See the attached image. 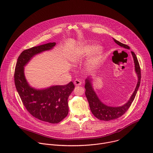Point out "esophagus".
Returning a JSON list of instances; mask_svg holds the SVG:
<instances>
[{
	"label": "esophagus",
	"instance_id": "34e87169",
	"mask_svg": "<svg viewBox=\"0 0 153 153\" xmlns=\"http://www.w3.org/2000/svg\"><path fill=\"white\" fill-rule=\"evenodd\" d=\"M74 85H76V86H79V85H81V81L80 80H78V79H76L75 80H74Z\"/></svg>",
	"mask_w": 153,
	"mask_h": 153
}]
</instances>
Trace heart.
<instances>
[{
    "instance_id": "1",
    "label": "heart",
    "mask_w": 153,
    "mask_h": 153,
    "mask_svg": "<svg viewBox=\"0 0 153 153\" xmlns=\"http://www.w3.org/2000/svg\"><path fill=\"white\" fill-rule=\"evenodd\" d=\"M103 53V47L99 45L94 46L90 44L82 45L74 51L71 60L74 65H77L88 56L85 66L87 71H91L99 63L102 57Z\"/></svg>"
}]
</instances>
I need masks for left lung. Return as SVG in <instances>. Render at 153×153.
<instances>
[{"instance_id":"8db88e82","label":"left lung","mask_w":153,"mask_h":153,"mask_svg":"<svg viewBox=\"0 0 153 153\" xmlns=\"http://www.w3.org/2000/svg\"><path fill=\"white\" fill-rule=\"evenodd\" d=\"M114 41L117 44L127 50H129V47L123 43L120 42L119 41L116 40L113 38ZM131 53L132 54L133 57L134 63V70L137 76V83L136 86V88L131 95L129 99L123 105L119 106H111L105 105L103 103L101 100L99 98L98 96L97 95L96 93L94 91L93 85V78L92 76H88L85 79V95L87 98V100L88 101L89 105L90 110L93 114V115L101 120L104 121H110L111 120L116 119L120 116H122L125 112L128 110V108L131 105L132 102H133L135 96L137 94L138 89L139 88L140 83V79H141V73H140V68L139 66V63L137 60V58L135 54V53L133 51H131Z\"/></svg>"}]
</instances>
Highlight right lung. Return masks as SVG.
Instances as JSON below:
<instances>
[{
	"label": "right lung",
	"mask_w": 153,
	"mask_h": 153,
	"mask_svg": "<svg viewBox=\"0 0 153 153\" xmlns=\"http://www.w3.org/2000/svg\"><path fill=\"white\" fill-rule=\"evenodd\" d=\"M56 45V42H50L24 51L17 59L14 73L16 90L27 111L35 118L51 123H57L68 115V99L74 85L71 82L65 85L35 88L28 82L24 71L36 55L52 50Z\"/></svg>",
	"instance_id": "1"
}]
</instances>
